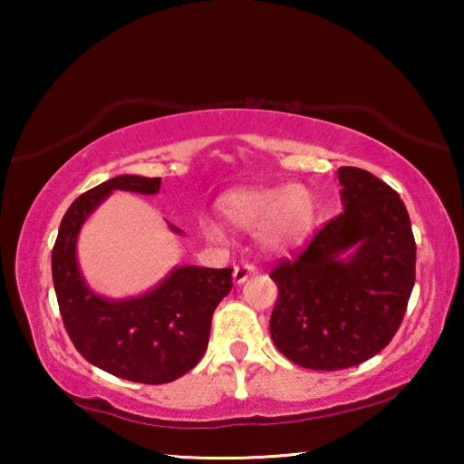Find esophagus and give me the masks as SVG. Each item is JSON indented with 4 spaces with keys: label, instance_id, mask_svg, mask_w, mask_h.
Segmentation results:
<instances>
[{
    "label": "esophagus",
    "instance_id": "34e87169",
    "mask_svg": "<svg viewBox=\"0 0 464 464\" xmlns=\"http://www.w3.org/2000/svg\"><path fill=\"white\" fill-rule=\"evenodd\" d=\"M257 272V268L254 264H243V266H237V268L233 270V280L237 282V285H241V282H246L249 276H254V274Z\"/></svg>",
    "mask_w": 464,
    "mask_h": 464
}]
</instances>
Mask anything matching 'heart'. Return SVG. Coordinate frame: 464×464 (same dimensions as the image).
Instances as JSON below:
<instances>
[{
  "label": "heart",
  "instance_id": "b5f03b06",
  "mask_svg": "<svg viewBox=\"0 0 464 464\" xmlns=\"http://www.w3.org/2000/svg\"><path fill=\"white\" fill-rule=\"evenodd\" d=\"M218 208L237 229L260 233L266 246L274 249H288L307 237L315 217V198L304 186L247 188L225 194ZM202 229L210 239H225V231L215 221H204Z\"/></svg>",
  "mask_w": 464,
  "mask_h": 464
}]
</instances>
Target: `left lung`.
Returning a JSON list of instances; mask_svg holds the SVG:
<instances>
[{"instance_id": "left-lung-1", "label": "left lung", "mask_w": 464, "mask_h": 464, "mask_svg": "<svg viewBox=\"0 0 464 464\" xmlns=\"http://www.w3.org/2000/svg\"><path fill=\"white\" fill-rule=\"evenodd\" d=\"M337 179L343 213L270 272L278 285L272 342L311 371L379 354L401 325L415 282V239L399 194L360 168H340Z\"/></svg>"}]
</instances>
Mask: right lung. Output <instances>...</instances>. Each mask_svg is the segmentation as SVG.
<instances>
[{
	"label": "right lung",
	"mask_w": 464,
	"mask_h": 464,
	"mask_svg": "<svg viewBox=\"0 0 464 464\" xmlns=\"http://www.w3.org/2000/svg\"><path fill=\"white\" fill-rule=\"evenodd\" d=\"M160 186V178L116 176L82 194L63 217L51 257L59 311L77 352L102 371L145 384L171 382L200 362L210 319L233 286V268L200 266H179L153 290L122 301L85 285L75 256L85 218L114 190L157 194Z\"/></svg>",
	"instance_id": "1"
}]
</instances>
